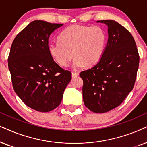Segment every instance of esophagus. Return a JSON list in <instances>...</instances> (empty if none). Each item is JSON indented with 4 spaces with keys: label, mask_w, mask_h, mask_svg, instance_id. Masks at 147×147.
Here are the masks:
<instances>
[{
    "label": "esophagus",
    "mask_w": 147,
    "mask_h": 147,
    "mask_svg": "<svg viewBox=\"0 0 147 147\" xmlns=\"http://www.w3.org/2000/svg\"><path fill=\"white\" fill-rule=\"evenodd\" d=\"M79 72H72V77H77V76H79Z\"/></svg>",
    "instance_id": "obj_1"
}]
</instances>
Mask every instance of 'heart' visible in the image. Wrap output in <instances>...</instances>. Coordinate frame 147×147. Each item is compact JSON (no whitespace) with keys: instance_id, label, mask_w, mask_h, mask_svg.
<instances>
[{"instance_id":"obj_1","label":"heart","mask_w":147,"mask_h":147,"mask_svg":"<svg viewBox=\"0 0 147 147\" xmlns=\"http://www.w3.org/2000/svg\"><path fill=\"white\" fill-rule=\"evenodd\" d=\"M106 44V34L99 27L75 25L60 34L58 40L48 45V52L62 66H67L72 58L74 68L91 66L99 62Z\"/></svg>"}]
</instances>
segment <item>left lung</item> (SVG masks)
Masks as SVG:
<instances>
[{
	"instance_id": "1",
	"label": "left lung",
	"mask_w": 147,
	"mask_h": 147,
	"mask_svg": "<svg viewBox=\"0 0 147 147\" xmlns=\"http://www.w3.org/2000/svg\"><path fill=\"white\" fill-rule=\"evenodd\" d=\"M108 29V40L99 61L80 73L83 80L85 105L95 113H105L122 103L134 87L139 55L132 35L113 20L97 21Z\"/></svg>"
}]
</instances>
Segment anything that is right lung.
<instances>
[{
  "mask_svg": "<svg viewBox=\"0 0 147 147\" xmlns=\"http://www.w3.org/2000/svg\"><path fill=\"white\" fill-rule=\"evenodd\" d=\"M63 24L31 22L15 37L8 58L14 91L23 103L42 112L61 103L71 72L54 61L48 52L52 33Z\"/></svg>",
  "mask_w": 147,
  "mask_h": 147,
  "instance_id": "obj_1",
  "label": "right lung"
}]
</instances>
